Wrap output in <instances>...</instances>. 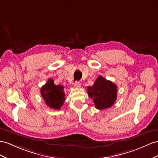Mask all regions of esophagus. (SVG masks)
<instances>
[{
  "label": "esophagus",
  "mask_w": 158,
  "mask_h": 158,
  "mask_svg": "<svg viewBox=\"0 0 158 158\" xmlns=\"http://www.w3.org/2000/svg\"><path fill=\"white\" fill-rule=\"evenodd\" d=\"M74 87H77V88H79L81 87V83L79 81H75L74 83Z\"/></svg>",
  "instance_id": "1"
}]
</instances>
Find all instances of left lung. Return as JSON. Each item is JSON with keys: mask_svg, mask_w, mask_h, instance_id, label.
<instances>
[{"mask_svg": "<svg viewBox=\"0 0 158 158\" xmlns=\"http://www.w3.org/2000/svg\"><path fill=\"white\" fill-rule=\"evenodd\" d=\"M118 87L102 76L97 78L94 84L87 87V94L94 100L95 108L102 110L111 107L117 99Z\"/></svg>", "mask_w": 158, "mask_h": 158, "instance_id": "obj_1", "label": "left lung"}]
</instances>
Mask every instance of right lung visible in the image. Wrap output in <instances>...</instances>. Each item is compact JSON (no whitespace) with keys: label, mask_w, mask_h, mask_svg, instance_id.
<instances>
[{"label":"right lung","mask_w":158,"mask_h":158,"mask_svg":"<svg viewBox=\"0 0 158 158\" xmlns=\"http://www.w3.org/2000/svg\"><path fill=\"white\" fill-rule=\"evenodd\" d=\"M64 87L62 85H56L54 81L49 79L45 85L40 89V94L46 105L54 110H59L65 100Z\"/></svg>","instance_id":"1"}]
</instances>
